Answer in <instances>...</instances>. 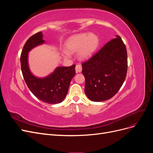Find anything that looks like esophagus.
Returning <instances> with one entry per match:
<instances>
[{"label": "esophagus", "mask_w": 153, "mask_h": 153, "mask_svg": "<svg viewBox=\"0 0 153 153\" xmlns=\"http://www.w3.org/2000/svg\"><path fill=\"white\" fill-rule=\"evenodd\" d=\"M82 70V68L81 66V65H79V64H78V65L76 66L75 67V71L76 73H80Z\"/></svg>", "instance_id": "34e87169"}]
</instances>
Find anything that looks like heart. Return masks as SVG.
Wrapping results in <instances>:
<instances>
[{
  "label": "heart",
  "mask_w": 153,
  "mask_h": 153,
  "mask_svg": "<svg viewBox=\"0 0 153 153\" xmlns=\"http://www.w3.org/2000/svg\"><path fill=\"white\" fill-rule=\"evenodd\" d=\"M99 46V38L93 33H83L71 36L66 40L65 47L67 50L62 52L65 57L69 53L78 52V57L82 61H86L93 56Z\"/></svg>",
  "instance_id": "b5f03b06"
}]
</instances>
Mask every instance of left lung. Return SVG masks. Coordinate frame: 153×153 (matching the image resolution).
<instances>
[{
  "label": "left lung",
  "mask_w": 153,
  "mask_h": 153,
  "mask_svg": "<svg viewBox=\"0 0 153 153\" xmlns=\"http://www.w3.org/2000/svg\"><path fill=\"white\" fill-rule=\"evenodd\" d=\"M127 68L126 48L120 36H115V39L82 64L87 98L96 102L112 98L124 83Z\"/></svg>",
  "instance_id": "obj_1"
}]
</instances>
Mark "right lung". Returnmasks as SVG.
I'll list each match as a JSON object with an SVG mask.
<instances>
[{
	"mask_svg": "<svg viewBox=\"0 0 153 153\" xmlns=\"http://www.w3.org/2000/svg\"><path fill=\"white\" fill-rule=\"evenodd\" d=\"M43 37L42 32H39L27 41L20 57L22 72L29 89L37 98L48 104H57L66 98L71 80L75 75V65L57 67L45 77L35 76L29 68V52L45 43Z\"/></svg>",
	"mask_w": 153,
	"mask_h": 153,
	"instance_id": "right-lung-1",
	"label": "right lung"
}]
</instances>
